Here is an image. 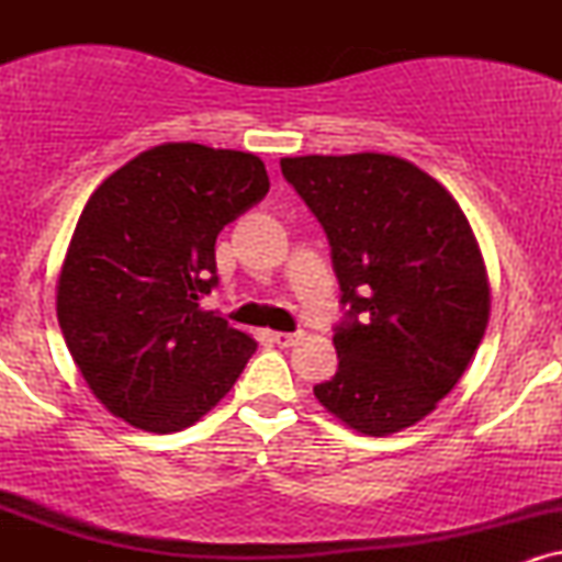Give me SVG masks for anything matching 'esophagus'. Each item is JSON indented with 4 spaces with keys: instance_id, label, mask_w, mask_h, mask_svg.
Masks as SVG:
<instances>
[{
    "instance_id": "obj_1",
    "label": "esophagus",
    "mask_w": 562,
    "mask_h": 562,
    "mask_svg": "<svg viewBox=\"0 0 562 562\" xmlns=\"http://www.w3.org/2000/svg\"><path fill=\"white\" fill-rule=\"evenodd\" d=\"M272 340L280 348H290L301 340V333H272Z\"/></svg>"
}]
</instances>
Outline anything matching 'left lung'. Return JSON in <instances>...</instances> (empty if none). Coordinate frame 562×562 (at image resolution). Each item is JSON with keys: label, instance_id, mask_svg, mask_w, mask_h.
<instances>
[{"label": "left lung", "instance_id": "1", "mask_svg": "<svg viewBox=\"0 0 562 562\" xmlns=\"http://www.w3.org/2000/svg\"><path fill=\"white\" fill-rule=\"evenodd\" d=\"M319 218L348 319L338 372L317 402L364 436L420 423L465 375L492 312L486 263L465 211L438 179L385 153L282 158Z\"/></svg>", "mask_w": 562, "mask_h": 562}]
</instances>
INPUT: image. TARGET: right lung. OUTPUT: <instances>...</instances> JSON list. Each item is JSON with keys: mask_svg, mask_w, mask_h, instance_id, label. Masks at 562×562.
<instances>
[{"mask_svg": "<svg viewBox=\"0 0 562 562\" xmlns=\"http://www.w3.org/2000/svg\"><path fill=\"white\" fill-rule=\"evenodd\" d=\"M267 192L254 153L166 142L87 200L57 274V322L113 417L177 434L240 378L256 340L200 299L216 285V235Z\"/></svg>", "mask_w": 562, "mask_h": 562, "instance_id": "obj_1", "label": "right lung"}]
</instances>
